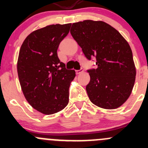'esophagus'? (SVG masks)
<instances>
[{"mask_svg": "<svg viewBox=\"0 0 148 148\" xmlns=\"http://www.w3.org/2000/svg\"><path fill=\"white\" fill-rule=\"evenodd\" d=\"M83 71H84L83 69H79V70H76V74H81V73H82Z\"/></svg>", "mask_w": 148, "mask_h": 148, "instance_id": "34e87169", "label": "esophagus"}]
</instances>
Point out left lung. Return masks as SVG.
<instances>
[{
	"mask_svg": "<svg viewBox=\"0 0 148 148\" xmlns=\"http://www.w3.org/2000/svg\"><path fill=\"white\" fill-rule=\"evenodd\" d=\"M70 32L85 56L96 59L97 68L88 70L90 82L86 90L90 101L107 110L120 107L131 95L136 76L127 41L102 21L74 23Z\"/></svg>",
	"mask_w": 148,
	"mask_h": 148,
	"instance_id": "left-lung-1",
	"label": "left lung"
}]
</instances>
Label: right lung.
Segmentation results:
<instances>
[{
	"mask_svg": "<svg viewBox=\"0 0 148 148\" xmlns=\"http://www.w3.org/2000/svg\"><path fill=\"white\" fill-rule=\"evenodd\" d=\"M71 23L53 24L29 34L21 46L17 71L22 92L30 105L52 114L69 103V89L76 76L60 62L57 49L69 32Z\"/></svg>",
	"mask_w": 148,
	"mask_h": 148,
	"instance_id": "obj_1",
	"label": "right lung"
}]
</instances>
